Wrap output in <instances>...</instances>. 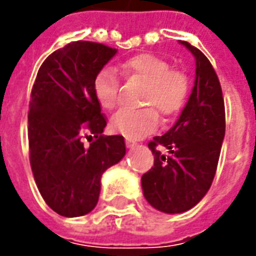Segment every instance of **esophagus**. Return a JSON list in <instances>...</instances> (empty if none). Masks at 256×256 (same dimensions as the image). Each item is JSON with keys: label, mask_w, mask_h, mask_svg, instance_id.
I'll use <instances>...</instances> for the list:
<instances>
[{"label": "esophagus", "mask_w": 256, "mask_h": 256, "mask_svg": "<svg viewBox=\"0 0 256 256\" xmlns=\"http://www.w3.org/2000/svg\"><path fill=\"white\" fill-rule=\"evenodd\" d=\"M134 145H136V141H133V140L130 138H126V146H128V148H133Z\"/></svg>", "instance_id": "esophagus-1"}]
</instances>
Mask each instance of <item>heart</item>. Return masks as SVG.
Instances as JSON below:
<instances>
[{
	"label": "heart",
	"mask_w": 256,
	"mask_h": 256,
	"mask_svg": "<svg viewBox=\"0 0 256 256\" xmlns=\"http://www.w3.org/2000/svg\"><path fill=\"white\" fill-rule=\"evenodd\" d=\"M126 79L144 82L141 101L145 108H122L112 116V132L126 138L137 140L154 133L159 126V115L170 118L182 110L189 96V79L186 74L170 68L164 58L152 53H140L123 60L119 66ZM120 76L115 68H100L93 78V94L104 110L115 108L119 100Z\"/></svg>",
	"instance_id": "obj_1"
}]
</instances>
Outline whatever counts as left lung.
I'll use <instances>...</instances> for the list:
<instances>
[{"instance_id": "left-lung-1", "label": "left lung", "mask_w": 256, "mask_h": 256, "mask_svg": "<svg viewBox=\"0 0 256 256\" xmlns=\"http://www.w3.org/2000/svg\"><path fill=\"white\" fill-rule=\"evenodd\" d=\"M181 44L196 58L192 94L176 124L150 141L155 160L141 178L146 202L167 214L188 211L208 192L225 137V102L214 67L198 48Z\"/></svg>"}]
</instances>
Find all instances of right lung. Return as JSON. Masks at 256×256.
Returning a JSON list of instances; mask_svg holds the SVG:
<instances>
[{
	"label": "right lung",
	"instance_id": "obj_1",
	"mask_svg": "<svg viewBox=\"0 0 256 256\" xmlns=\"http://www.w3.org/2000/svg\"><path fill=\"white\" fill-rule=\"evenodd\" d=\"M116 53L98 42L74 41L49 54L32 84L28 150L38 190L63 216L94 208L100 180L126 154L122 136H104L106 118L93 94V78ZM96 140L89 148L82 138ZM92 137V136H89Z\"/></svg>",
	"mask_w": 256,
	"mask_h": 256
}]
</instances>
